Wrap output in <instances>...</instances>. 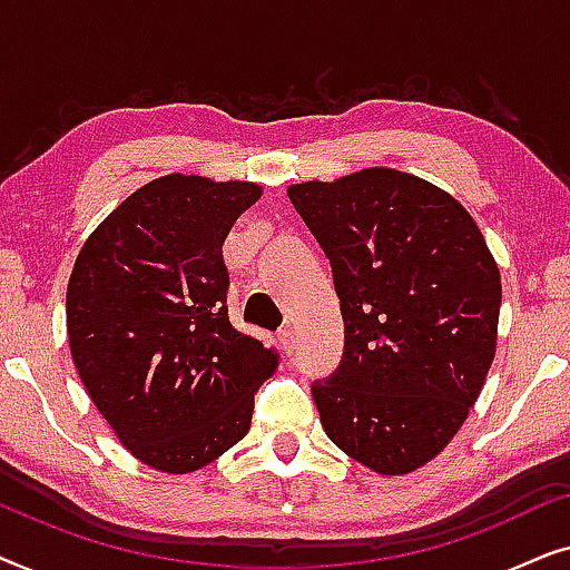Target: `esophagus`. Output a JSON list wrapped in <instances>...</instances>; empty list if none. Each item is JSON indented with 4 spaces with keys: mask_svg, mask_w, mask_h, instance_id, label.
Here are the masks:
<instances>
[{
    "mask_svg": "<svg viewBox=\"0 0 570 570\" xmlns=\"http://www.w3.org/2000/svg\"><path fill=\"white\" fill-rule=\"evenodd\" d=\"M277 340H279V347H283L287 355H291L293 350H295V332H293V326H283V330H279V334H277Z\"/></svg>",
    "mask_w": 570,
    "mask_h": 570,
    "instance_id": "obj_1",
    "label": "esophagus"
}]
</instances>
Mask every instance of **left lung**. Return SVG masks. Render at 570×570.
Wrapping results in <instances>:
<instances>
[{
  "label": "left lung",
  "mask_w": 570,
  "mask_h": 570,
  "mask_svg": "<svg viewBox=\"0 0 570 570\" xmlns=\"http://www.w3.org/2000/svg\"><path fill=\"white\" fill-rule=\"evenodd\" d=\"M332 264L345 350L311 394L337 446L407 474L462 428L495 355L501 272L470 213L423 178L365 168L287 189Z\"/></svg>",
  "instance_id": "8db88e82"
}]
</instances>
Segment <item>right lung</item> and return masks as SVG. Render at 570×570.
<instances>
[{
    "label": "right lung",
    "mask_w": 570,
    "mask_h": 570,
    "mask_svg": "<svg viewBox=\"0 0 570 570\" xmlns=\"http://www.w3.org/2000/svg\"><path fill=\"white\" fill-rule=\"evenodd\" d=\"M262 189L170 174L121 202L85 240L67 334L90 400L139 462L184 474L248 433L275 347L228 318L223 244Z\"/></svg>",
    "instance_id": "add662e5"
}]
</instances>
